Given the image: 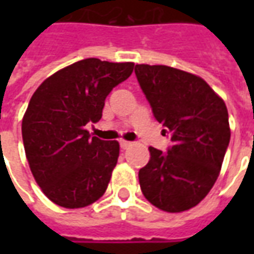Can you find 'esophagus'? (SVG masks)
I'll use <instances>...</instances> for the list:
<instances>
[{
    "label": "esophagus",
    "mask_w": 254,
    "mask_h": 254,
    "mask_svg": "<svg viewBox=\"0 0 254 254\" xmlns=\"http://www.w3.org/2000/svg\"><path fill=\"white\" fill-rule=\"evenodd\" d=\"M130 141H127V140H120V145H121L122 149H127L129 145H130Z\"/></svg>",
    "instance_id": "esophagus-1"
}]
</instances>
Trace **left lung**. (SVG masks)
Wrapping results in <instances>:
<instances>
[{
  "label": "left lung",
  "mask_w": 254,
  "mask_h": 254,
  "mask_svg": "<svg viewBox=\"0 0 254 254\" xmlns=\"http://www.w3.org/2000/svg\"><path fill=\"white\" fill-rule=\"evenodd\" d=\"M136 77L154 117L171 137L167 152L149 147L138 171L141 191L166 212L197 205L218 180L230 143L229 113L201 77L166 65H136Z\"/></svg>",
  "instance_id": "8db88e82"
}]
</instances>
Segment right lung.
I'll list each match as a JSON object with an SVG mask.
<instances>
[{
    "label": "right lung",
    "instance_id": "add662e5",
    "mask_svg": "<svg viewBox=\"0 0 254 254\" xmlns=\"http://www.w3.org/2000/svg\"><path fill=\"white\" fill-rule=\"evenodd\" d=\"M133 66L85 58L47 77L32 95L21 124L25 156L54 204L83 208L103 196L120 144L91 137L85 125L102 118L107 95Z\"/></svg>",
    "mask_w": 254,
    "mask_h": 254
}]
</instances>
